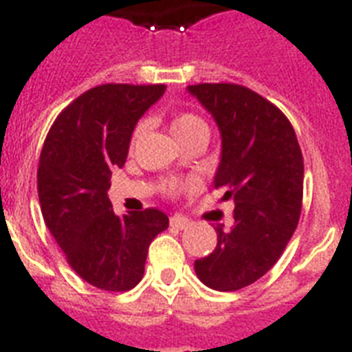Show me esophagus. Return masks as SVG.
I'll return each mask as SVG.
<instances>
[{
    "label": "esophagus",
    "instance_id": "esophagus-1",
    "mask_svg": "<svg viewBox=\"0 0 352 352\" xmlns=\"http://www.w3.org/2000/svg\"><path fill=\"white\" fill-rule=\"evenodd\" d=\"M170 225L173 226V228L184 230V228H188V225H190V221L184 219V217H179V215H175V217H171L170 219Z\"/></svg>",
    "mask_w": 352,
    "mask_h": 352
}]
</instances>
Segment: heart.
I'll return each instance as SVG.
<instances>
[{"instance_id": "obj_1", "label": "heart", "mask_w": 352, "mask_h": 352, "mask_svg": "<svg viewBox=\"0 0 352 352\" xmlns=\"http://www.w3.org/2000/svg\"><path fill=\"white\" fill-rule=\"evenodd\" d=\"M170 129L173 133V137L179 140V144L184 142V140H190V138L195 137H208V124L203 120V118L195 115V113H179L175 117L171 118ZM144 131H146V126L144 124H138L135 127L131 137V146H137V142L142 138ZM193 182H181V181H170L164 184V192L170 193V195H175V193L186 190V188H192Z\"/></svg>"}]
</instances>
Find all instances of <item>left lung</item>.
<instances>
[{
	"label": "left lung",
	"instance_id": "left-lung-1",
	"mask_svg": "<svg viewBox=\"0 0 352 352\" xmlns=\"http://www.w3.org/2000/svg\"><path fill=\"white\" fill-rule=\"evenodd\" d=\"M188 91L221 131L214 188L234 199V226H217V246L195 261L206 287L239 290L276 265L294 234L303 199V157L294 127L274 106L237 84H197Z\"/></svg>",
	"mask_w": 352,
	"mask_h": 352
}]
</instances>
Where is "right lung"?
<instances>
[{
  "instance_id": "right-lung-1",
  "label": "right lung",
  "mask_w": 352,
  "mask_h": 352,
  "mask_svg": "<svg viewBox=\"0 0 352 352\" xmlns=\"http://www.w3.org/2000/svg\"><path fill=\"white\" fill-rule=\"evenodd\" d=\"M164 91L162 84L93 87L58 115L43 142L41 215L71 268L96 289L131 290L144 276L149 243L170 225L157 208L118 217L107 197L138 118Z\"/></svg>"
}]
</instances>
